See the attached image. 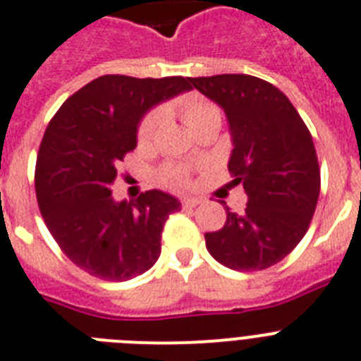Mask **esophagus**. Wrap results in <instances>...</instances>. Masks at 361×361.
Masks as SVG:
<instances>
[{"label":"esophagus","mask_w":361,"mask_h":361,"mask_svg":"<svg viewBox=\"0 0 361 361\" xmlns=\"http://www.w3.org/2000/svg\"><path fill=\"white\" fill-rule=\"evenodd\" d=\"M200 198H183L181 200V207H185V209H190V207H196L200 204Z\"/></svg>","instance_id":"obj_1"}]
</instances>
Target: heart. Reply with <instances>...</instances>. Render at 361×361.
<instances>
[{
	"mask_svg": "<svg viewBox=\"0 0 361 361\" xmlns=\"http://www.w3.org/2000/svg\"><path fill=\"white\" fill-rule=\"evenodd\" d=\"M178 111H180L181 118L189 126L190 130L195 131L196 128L204 122L211 118L221 120V111L215 104L207 102L206 98L202 96L190 94L181 98L178 102ZM161 118H163V113L159 109H152L140 118L139 126H137V142L140 146L148 145L154 137L155 130L159 128ZM161 180L165 183H171V185H185L187 180H189V171L185 166L181 165H166L161 169Z\"/></svg>",
	"mask_w": 361,
	"mask_h": 361,
	"instance_id": "heart-1",
	"label": "heart"
}]
</instances>
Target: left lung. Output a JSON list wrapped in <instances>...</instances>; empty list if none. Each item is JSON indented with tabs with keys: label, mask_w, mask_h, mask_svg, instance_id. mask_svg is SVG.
Listing matches in <instances>:
<instances>
[{
	"label": "left lung",
	"mask_w": 361,
	"mask_h": 361,
	"mask_svg": "<svg viewBox=\"0 0 361 361\" xmlns=\"http://www.w3.org/2000/svg\"><path fill=\"white\" fill-rule=\"evenodd\" d=\"M226 113L233 150L228 171L243 183V213L226 207V224L206 233L216 262L233 271L276 265L306 235L321 190L310 130L282 90L247 74L190 78Z\"/></svg>",
	"instance_id": "1"
}]
</instances>
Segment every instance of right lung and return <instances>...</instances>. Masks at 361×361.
<instances>
[{"label":"right lung","instance_id":"add662e5","mask_svg":"<svg viewBox=\"0 0 361 361\" xmlns=\"http://www.w3.org/2000/svg\"><path fill=\"white\" fill-rule=\"evenodd\" d=\"M190 90V78L102 75L70 96L38 148L35 190L61 250L90 276L126 282L152 269L161 231L180 202L146 190L114 202L116 166L137 146V126L154 105Z\"/></svg>","mask_w":361,"mask_h":361}]
</instances>
